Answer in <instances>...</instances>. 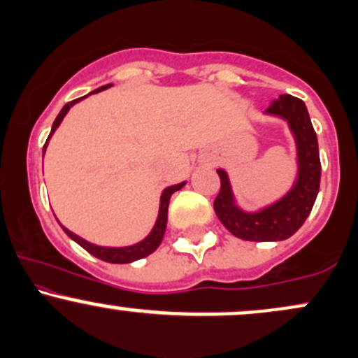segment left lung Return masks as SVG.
<instances>
[{
  "mask_svg": "<svg viewBox=\"0 0 358 358\" xmlns=\"http://www.w3.org/2000/svg\"><path fill=\"white\" fill-rule=\"evenodd\" d=\"M264 114L285 119L293 133L298 165L293 187L276 202L256 212H248L237 205L227 171L217 170L220 176V192L213 202V210L225 229L239 239L252 242H276L293 236L313 208L322 176L318 139L305 102L289 94H282L271 102Z\"/></svg>",
  "mask_w": 358,
  "mask_h": 358,
  "instance_id": "8db88e82",
  "label": "left lung"
}]
</instances>
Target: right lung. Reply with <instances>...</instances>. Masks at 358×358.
Segmentation results:
<instances>
[{"label":"right lung","mask_w":358,"mask_h":358,"mask_svg":"<svg viewBox=\"0 0 358 358\" xmlns=\"http://www.w3.org/2000/svg\"><path fill=\"white\" fill-rule=\"evenodd\" d=\"M110 85H113V84L102 85V87L96 89L94 92H101V90L109 89ZM90 94H92V92H90ZM87 96H89V94H87ZM87 96L80 97V99H76L72 102H67V104L62 108L59 116L55 117V121H53V124H52V131H50V134H48L47 143H45V146H43V155H45V150H47L48 141H50L52 134L55 133L57 127H59L60 122L64 121L65 114L69 113V109H71L73 104H77L79 101L85 99ZM185 183H187V182H182L178 185H171V187H168V188H165V190H163L162 196H159V210H158V219H156V222H155V227L151 229V232L148 234L145 239L139 241L138 244L126 245V248H104V245H96V244H92V242H87L85 239H82V237L77 236V234H73V232L69 231V229H65L64 225H60V227L64 229V232L67 234V236L71 237L72 241H76L77 244L80 245V248H84L89 254H92V256L101 259V261L113 262V264H127V262H134V261H138V259L150 256V254L155 252V250L158 249V245L162 244L163 236H165V231H166L168 205H170V199H171V195H173L176 190H180V188H182Z\"/></svg>","instance_id":"add662e5"}]
</instances>
